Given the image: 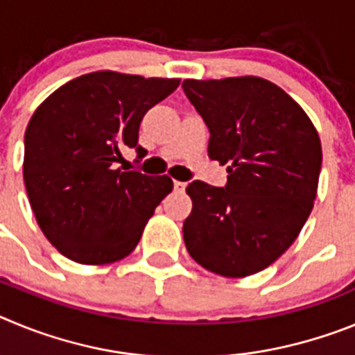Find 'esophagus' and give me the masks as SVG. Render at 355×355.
<instances>
[{
    "label": "esophagus",
    "mask_w": 355,
    "mask_h": 355,
    "mask_svg": "<svg viewBox=\"0 0 355 355\" xmlns=\"http://www.w3.org/2000/svg\"><path fill=\"white\" fill-rule=\"evenodd\" d=\"M184 187H187V183H184V181H174V190H175V192H183Z\"/></svg>",
    "instance_id": "34e87169"
}]
</instances>
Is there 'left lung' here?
Instances as JSON below:
<instances>
[{"mask_svg":"<svg viewBox=\"0 0 355 355\" xmlns=\"http://www.w3.org/2000/svg\"><path fill=\"white\" fill-rule=\"evenodd\" d=\"M183 90L209 130L208 156L229 174L224 188L187 187L188 254L224 277L261 272L311 213L322 168L318 131L299 103L263 78L184 80Z\"/></svg>","mask_w":355,"mask_h":355,"instance_id":"1","label":"left lung"}]
</instances>
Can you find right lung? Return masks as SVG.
Wrapping results in <instances>:
<instances>
[{"label":"right lung","mask_w":355,"mask_h":355,"mask_svg":"<svg viewBox=\"0 0 355 355\" xmlns=\"http://www.w3.org/2000/svg\"><path fill=\"white\" fill-rule=\"evenodd\" d=\"M178 85V78L90 72L62 85L31 115L24 187L44 236L65 258L108 265L133 252L174 184L117 163L126 147L146 156L140 122Z\"/></svg>","instance_id":"obj_1"}]
</instances>
